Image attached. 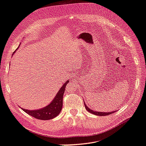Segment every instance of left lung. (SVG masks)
<instances>
[{
    "mask_svg": "<svg viewBox=\"0 0 146 146\" xmlns=\"http://www.w3.org/2000/svg\"><path fill=\"white\" fill-rule=\"evenodd\" d=\"M84 105H85V107H86V110L88 111L89 112L91 113H93L94 115H100V116H105V115H110V114H112L113 112H115L116 111H113V112H97V111H94V110H92L91 108H89L86 105V103H85L84 101Z\"/></svg>",
    "mask_w": 146,
    "mask_h": 146,
    "instance_id": "8db88e82",
    "label": "left lung"
}]
</instances>
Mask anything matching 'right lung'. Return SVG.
<instances>
[{
  "label": "right lung",
  "mask_w": 146,
  "mask_h": 146,
  "mask_svg": "<svg viewBox=\"0 0 146 146\" xmlns=\"http://www.w3.org/2000/svg\"><path fill=\"white\" fill-rule=\"evenodd\" d=\"M18 48H17L16 51L18 50ZM16 51L13 52V54H15ZM69 80L65 82L64 85L61 87V88L59 89V91H58L56 96H55L54 100L52 101L51 103L44 108L38 110H27L21 107L20 108L25 112L28 113L29 115L33 116L34 118L38 119H41V120H49V119H52L55 117L59 114V113L62 110L63 95H64V93L66 86Z\"/></svg>",
  "instance_id": "1"
}]
</instances>
